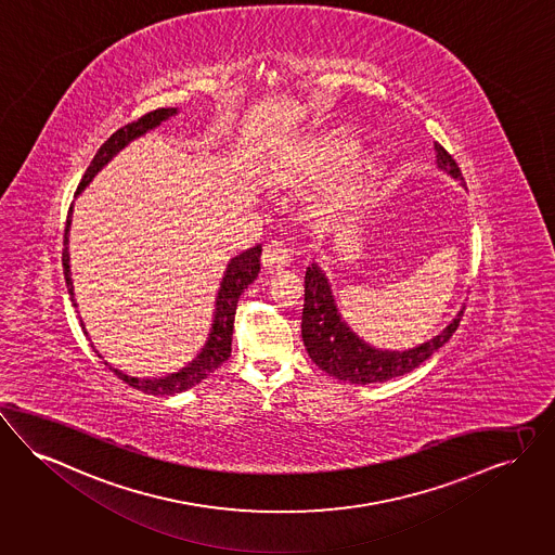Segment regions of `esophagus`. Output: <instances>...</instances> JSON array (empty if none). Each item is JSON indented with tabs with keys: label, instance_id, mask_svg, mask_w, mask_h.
I'll use <instances>...</instances> for the list:
<instances>
[{
	"label": "esophagus",
	"instance_id": "obj_1",
	"mask_svg": "<svg viewBox=\"0 0 555 555\" xmlns=\"http://www.w3.org/2000/svg\"><path fill=\"white\" fill-rule=\"evenodd\" d=\"M292 249H287L283 243H270L263 247V254H261V263L268 272H276V270H283L292 263Z\"/></svg>",
	"mask_w": 555,
	"mask_h": 555
}]
</instances>
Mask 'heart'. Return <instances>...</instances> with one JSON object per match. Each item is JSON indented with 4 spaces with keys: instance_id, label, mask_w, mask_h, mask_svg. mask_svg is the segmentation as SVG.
I'll use <instances>...</instances> for the list:
<instances>
[{
    "instance_id": "obj_1",
    "label": "heart",
    "mask_w": 555,
    "mask_h": 555,
    "mask_svg": "<svg viewBox=\"0 0 555 555\" xmlns=\"http://www.w3.org/2000/svg\"><path fill=\"white\" fill-rule=\"evenodd\" d=\"M357 151H359V142L352 140V138L325 142L304 164H299L297 169L308 171V173H317V176H325L328 171H335L337 167L348 164L357 155ZM366 169H369V164L362 162L344 180L333 184L325 195L319 198V211L326 216V214H337V211L348 209L359 195L362 173Z\"/></svg>"
}]
</instances>
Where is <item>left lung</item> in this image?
Segmentation results:
<instances>
[{
  "label": "left lung",
  "mask_w": 555,
  "mask_h": 555,
  "mask_svg": "<svg viewBox=\"0 0 555 555\" xmlns=\"http://www.w3.org/2000/svg\"><path fill=\"white\" fill-rule=\"evenodd\" d=\"M436 149V165L440 171L449 173L453 180L463 182L461 169L455 159L440 146ZM306 294L301 312V339L308 357L314 360L331 377L350 382V384H377L393 377L406 375L417 369L422 362L438 352L456 331L463 317V308L455 319L444 326L438 335L409 350H382L364 341L350 325L344 321L325 270L312 261L306 270Z\"/></svg>",
  "instance_id": "left-lung-1"
}]
</instances>
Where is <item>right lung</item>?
<instances>
[{"label":"right lung","mask_w":555,"mask_h":555,"mask_svg":"<svg viewBox=\"0 0 555 555\" xmlns=\"http://www.w3.org/2000/svg\"><path fill=\"white\" fill-rule=\"evenodd\" d=\"M178 115V108H157L149 115H144L142 119L128 124L126 128L115 131L102 146L99 149V153L94 155L92 164L86 169L81 182H79V189L75 196L81 195L86 191V186L99 176L100 169L104 165L111 164L115 155H119L130 142L138 140L140 135L149 133L155 128H159L164 121H167L169 117ZM70 216H73V205L68 207V216H66V229H65V251H63V268H65V281L66 289L70 295V301L73 306L77 308V301H75V287H73V279H70V256H68V232H70ZM260 256L261 245H256L238 256H234L232 260L227 263V270H224V276L220 281V287H218V294H216V308H214V321L209 326V333H207V339L201 348V352L196 354L195 359L191 360L186 366H182L180 371L176 373H167L165 377H133L128 375L119 369H115L111 362L104 360V364L119 377L124 379L126 384H130L131 388L135 390L146 391V393H155V396H171V393H180V391L189 390L196 384H201L209 373H214L222 362H227L230 357V350H232V326H234V314H236V304H238V297L241 294L258 279V272H260ZM79 323L81 328L86 333V337H90L88 328L83 325L81 317H79ZM94 346V344H92ZM96 350V348H94ZM100 359H104L96 350Z\"/></svg>","instance_id":"right-lung-1"}]
</instances>
